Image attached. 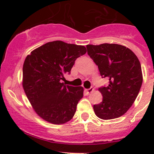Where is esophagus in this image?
Returning <instances> with one entry per match:
<instances>
[{
	"label": "esophagus",
	"mask_w": 154,
	"mask_h": 154,
	"mask_svg": "<svg viewBox=\"0 0 154 154\" xmlns=\"http://www.w3.org/2000/svg\"><path fill=\"white\" fill-rule=\"evenodd\" d=\"M85 91H86L87 94H91V93H92L93 91H94V88H88V89H86Z\"/></svg>",
	"instance_id": "esophagus-1"
}]
</instances>
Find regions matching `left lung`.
Masks as SVG:
<instances>
[{"mask_svg": "<svg viewBox=\"0 0 154 154\" xmlns=\"http://www.w3.org/2000/svg\"><path fill=\"white\" fill-rule=\"evenodd\" d=\"M86 48L100 75L109 79L108 86L98 89L103 100L93 106L94 113L103 120L121 117L134 103L142 86L140 62L131 50L119 44L87 45Z\"/></svg>", "mask_w": 154, "mask_h": 154, "instance_id": "8db88e82", "label": "left lung"}]
</instances>
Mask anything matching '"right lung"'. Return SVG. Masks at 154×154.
Here are the masks:
<instances>
[{"label":"right lung","mask_w":154,"mask_h":154,"mask_svg":"<svg viewBox=\"0 0 154 154\" xmlns=\"http://www.w3.org/2000/svg\"><path fill=\"white\" fill-rule=\"evenodd\" d=\"M86 53L85 46L54 41L35 48L26 57L23 88L34 111L45 122L63 125L74 117L84 89L66 86L60 80L70 73L76 59Z\"/></svg>","instance_id":"right-lung-1"}]
</instances>
